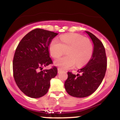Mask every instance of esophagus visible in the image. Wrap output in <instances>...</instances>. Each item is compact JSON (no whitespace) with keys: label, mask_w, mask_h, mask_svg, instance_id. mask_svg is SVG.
<instances>
[{"label":"esophagus","mask_w":120,"mask_h":120,"mask_svg":"<svg viewBox=\"0 0 120 120\" xmlns=\"http://www.w3.org/2000/svg\"><path fill=\"white\" fill-rule=\"evenodd\" d=\"M62 71V70H61L60 68H58V73H61V72Z\"/></svg>","instance_id":"esophagus-1"}]
</instances>
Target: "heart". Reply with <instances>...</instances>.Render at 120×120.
<instances>
[{"instance_id":"1","label":"heart","mask_w":120,"mask_h":120,"mask_svg":"<svg viewBox=\"0 0 120 120\" xmlns=\"http://www.w3.org/2000/svg\"><path fill=\"white\" fill-rule=\"evenodd\" d=\"M49 50L53 58L61 56L66 51L67 56L56 59L54 65L62 70L73 67L76 64L80 67L87 63L93 54L91 42L77 34L64 35L60 38V42L56 39L51 41Z\"/></svg>"}]
</instances>
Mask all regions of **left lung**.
Listing matches in <instances>:
<instances>
[{
    "label": "left lung",
    "mask_w": 120,
    "mask_h": 120,
    "mask_svg": "<svg viewBox=\"0 0 120 120\" xmlns=\"http://www.w3.org/2000/svg\"><path fill=\"white\" fill-rule=\"evenodd\" d=\"M93 44L92 56L87 64L79 70L77 75L68 72V78L64 86L70 96L79 98L93 94L101 84L105 75L107 59L102 43L90 32L85 31Z\"/></svg>",
    "instance_id": "1"
}]
</instances>
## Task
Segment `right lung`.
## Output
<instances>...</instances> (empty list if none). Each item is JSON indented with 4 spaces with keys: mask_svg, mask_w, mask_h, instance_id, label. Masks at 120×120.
<instances>
[{
    "mask_svg": "<svg viewBox=\"0 0 120 120\" xmlns=\"http://www.w3.org/2000/svg\"><path fill=\"white\" fill-rule=\"evenodd\" d=\"M58 34L35 29L23 37L15 50L12 62L14 77L19 89L28 97L44 96L50 88V80L57 75L56 67L42 70L52 64L49 46Z\"/></svg>",
    "mask_w": 120,
    "mask_h": 120,
    "instance_id": "right-lung-1",
    "label": "right lung"
}]
</instances>
